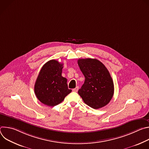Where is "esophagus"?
<instances>
[{"label": "esophagus", "mask_w": 149, "mask_h": 149, "mask_svg": "<svg viewBox=\"0 0 149 149\" xmlns=\"http://www.w3.org/2000/svg\"><path fill=\"white\" fill-rule=\"evenodd\" d=\"M78 90V87H76V88L72 89V91L74 92H77Z\"/></svg>", "instance_id": "esophagus-1"}]
</instances>
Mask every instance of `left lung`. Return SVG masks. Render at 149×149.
Listing matches in <instances>:
<instances>
[{
	"label": "left lung",
	"mask_w": 149,
	"mask_h": 149,
	"mask_svg": "<svg viewBox=\"0 0 149 149\" xmlns=\"http://www.w3.org/2000/svg\"><path fill=\"white\" fill-rule=\"evenodd\" d=\"M85 81L78 93L84 102L94 109L107 105L114 94V83L109 70L96 59L78 60Z\"/></svg>",
	"instance_id": "8db88e82"
}]
</instances>
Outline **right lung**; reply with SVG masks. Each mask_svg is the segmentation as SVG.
Segmentation results:
<instances>
[{"mask_svg":"<svg viewBox=\"0 0 149 149\" xmlns=\"http://www.w3.org/2000/svg\"><path fill=\"white\" fill-rule=\"evenodd\" d=\"M63 64L52 59L42 67L35 84L37 98L45 105L54 107L61 103L72 90L68 89L67 78L62 76Z\"/></svg>","mask_w":149,"mask_h":149,"instance_id":"obj_1","label":"right lung"}]
</instances>
